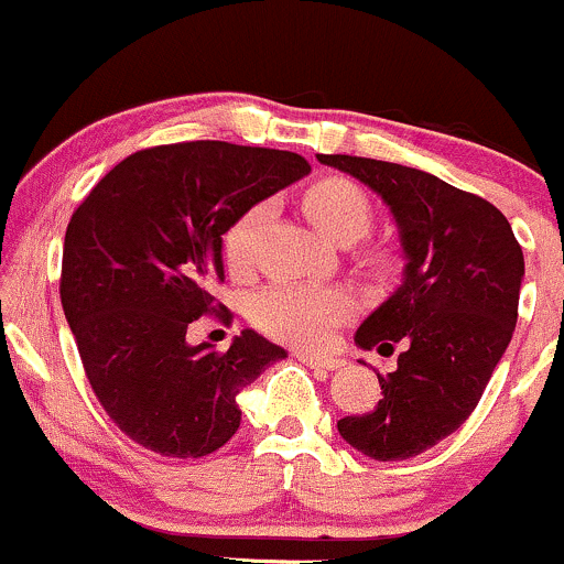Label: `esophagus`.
Segmentation results:
<instances>
[{"label": "esophagus", "mask_w": 564, "mask_h": 564, "mask_svg": "<svg viewBox=\"0 0 564 564\" xmlns=\"http://www.w3.org/2000/svg\"><path fill=\"white\" fill-rule=\"evenodd\" d=\"M295 357L301 359L303 365L314 367V370H338V367H344L346 362L344 359H335V357H319V354H308V351H299Z\"/></svg>", "instance_id": "34e87169"}]
</instances>
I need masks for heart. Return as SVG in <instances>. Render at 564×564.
Masks as SVG:
<instances>
[{
	"label": "heart",
	"instance_id": "1",
	"mask_svg": "<svg viewBox=\"0 0 564 564\" xmlns=\"http://www.w3.org/2000/svg\"><path fill=\"white\" fill-rule=\"evenodd\" d=\"M303 213L314 229L333 242H357L370 229V199L357 183L346 178H322L303 194ZM265 218V205L250 207L224 234V258L231 271H245L252 263L258 226ZM250 319L271 338L295 346H319L338 322L351 312V301L340 290L308 288V284L274 282L250 299Z\"/></svg>",
	"mask_w": 564,
	"mask_h": 564
}]
</instances>
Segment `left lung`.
Masks as SVG:
<instances>
[{
  "instance_id": "1",
  "label": "left lung",
  "mask_w": 564,
  "mask_h": 564,
  "mask_svg": "<svg viewBox=\"0 0 564 564\" xmlns=\"http://www.w3.org/2000/svg\"><path fill=\"white\" fill-rule=\"evenodd\" d=\"M389 207L404 258L402 284L359 325V349L394 351L378 376L383 400L346 415L338 434L367 458H413L477 408L517 327L522 248L498 207L423 170L349 154H316Z\"/></svg>"
}]
</instances>
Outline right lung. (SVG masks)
Segmentation results:
<instances>
[{
    "label": "right lung",
    "instance_id": "obj_1",
    "mask_svg": "<svg viewBox=\"0 0 564 564\" xmlns=\"http://www.w3.org/2000/svg\"><path fill=\"white\" fill-rule=\"evenodd\" d=\"M308 170L293 151L154 145L104 175L68 220L63 314L98 402L145 451L202 458L224 447L242 421L237 397L288 357L256 330L224 354L192 346L186 330L215 312L229 226Z\"/></svg>",
    "mask_w": 564,
    "mask_h": 564
}]
</instances>
